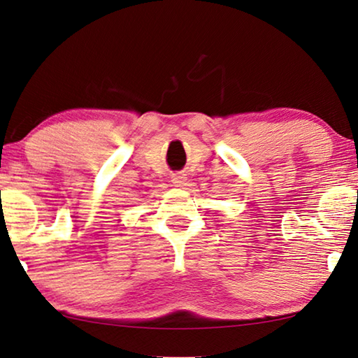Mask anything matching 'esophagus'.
I'll list each match as a JSON object with an SVG mask.
<instances>
[{"label":"esophagus","instance_id":"34e87169","mask_svg":"<svg viewBox=\"0 0 358 358\" xmlns=\"http://www.w3.org/2000/svg\"><path fill=\"white\" fill-rule=\"evenodd\" d=\"M173 184L174 185H178V187H182V185H185V180H187V178H185V174H182V173H178V174H173Z\"/></svg>","mask_w":358,"mask_h":358}]
</instances>
